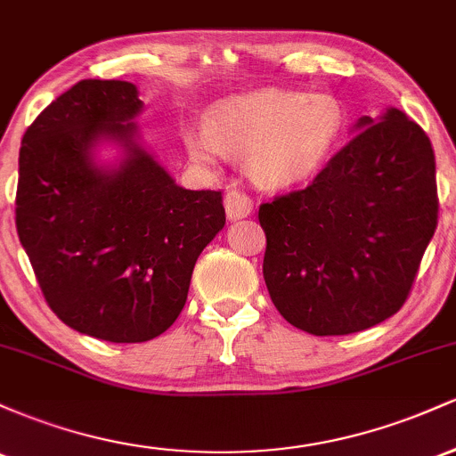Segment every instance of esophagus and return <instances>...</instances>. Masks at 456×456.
Masks as SVG:
<instances>
[{
	"instance_id": "1",
	"label": "esophagus",
	"mask_w": 456,
	"mask_h": 456,
	"mask_svg": "<svg viewBox=\"0 0 456 456\" xmlns=\"http://www.w3.org/2000/svg\"><path fill=\"white\" fill-rule=\"evenodd\" d=\"M224 210H227L229 221H240V218L250 216V212H253V201H250V197L246 195V192L233 191L232 188V191L224 195Z\"/></svg>"
}]
</instances>
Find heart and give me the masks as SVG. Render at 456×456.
Segmentation results:
<instances>
[{"mask_svg":"<svg viewBox=\"0 0 456 456\" xmlns=\"http://www.w3.org/2000/svg\"><path fill=\"white\" fill-rule=\"evenodd\" d=\"M203 124L184 133L192 160L214 167L224 154L248 159L257 184L285 188L328 160L343 134L345 111L330 94L264 90L216 102Z\"/></svg>","mask_w":456,"mask_h":456,"instance_id":"obj_1","label":"heart"}]
</instances>
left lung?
<instances>
[{"instance_id": "8db88e82", "label": "left lung", "mask_w": 456, "mask_h": 456, "mask_svg": "<svg viewBox=\"0 0 456 456\" xmlns=\"http://www.w3.org/2000/svg\"><path fill=\"white\" fill-rule=\"evenodd\" d=\"M358 134L302 191L261 203L264 279L291 326L352 334L405 305L437 227L436 156L399 109Z\"/></svg>"}]
</instances>
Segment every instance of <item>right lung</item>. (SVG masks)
Listing matches in <instances>:
<instances>
[{
  "label": "right lung",
  "instance_id": "1",
  "mask_svg": "<svg viewBox=\"0 0 456 456\" xmlns=\"http://www.w3.org/2000/svg\"><path fill=\"white\" fill-rule=\"evenodd\" d=\"M128 81L83 78L25 130L17 232L46 305L109 343H143L175 322L192 268L224 227L221 191L177 186L139 143ZM115 142L123 159L98 166Z\"/></svg>",
  "mask_w": 456,
  "mask_h": 456
}]
</instances>
